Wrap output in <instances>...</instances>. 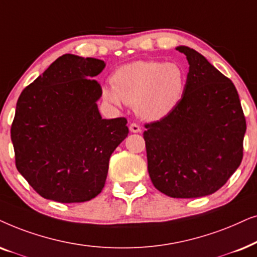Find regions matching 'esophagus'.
<instances>
[{"label": "esophagus", "instance_id": "esophagus-1", "mask_svg": "<svg viewBox=\"0 0 257 257\" xmlns=\"http://www.w3.org/2000/svg\"><path fill=\"white\" fill-rule=\"evenodd\" d=\"M129 129H131L132 133H141V126L136 124V123H132V124L129 125Z\"/></svg>", "mask_w": 257, "mask_h": 257}]
</instances>
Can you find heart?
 Here are the masks:
<instances>
[{"mask_svg": "<svg viewBox=\"0 0 257 257\" xmlns=\"http://www.w3.org/2000/svg\"><path fill=\"white\" fill-rule=\"evenodd\" d=\"M187 74L180 64L146 60L119 67L112 75V84L102 94L109 103L136 107L141 117L156 121L170 114L182 100Z\"/></svg>", "mask_w": 257, "mask_h": 257, "instance_id": "heart-1", "label": "heart"}]
</instances>
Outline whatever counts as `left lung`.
I'll use <instances>...</instances> for the list:
<instances>
[{
	"instance_id": "1",
	"label": "left lung",
	"mask_w": 257,
	"mask_h": 257,
	"mask_svg": "<svg viewBox=\"0 0 257 257\" xmlns=\"http://www.w3.org/2000/svg\"><path fill=\"white\" fill-rule=\"evenodd\" d=\"M176 49L189 63L186 91L170 114L146 124L148 172L170 197H202L241 164L247 124L234 83L196 50Z\"/></svg>"
}]
</instances>
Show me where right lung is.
Listing matches in <instances>:
<instances>
[{"mask_svg":"<svg viewBox=\"0 0 257 257\" xmlns=\"http://www.w3.org/2000/svg\"><path fill=\"white\" fill-rule=\"evenodd\" d=\"M104 67L102 60L64 54L17 100L10 131L16 168L47 200L97 196L111 154L128 136L124 117L105 119L98 111L102 89L93 78Z\"/></svg>","mask_w":257,"mask_h":257,"instance_id":"add662e5","label":"right lung"}]
</instances>
